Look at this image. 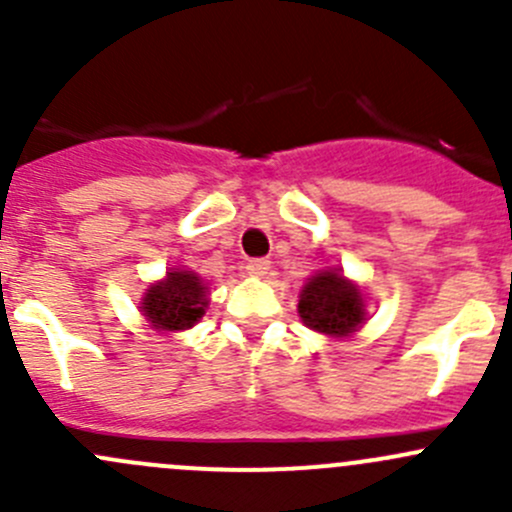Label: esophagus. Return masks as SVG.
Listing matches in <instances>:
<instances>
[{
	"label": "esophagus",
	"mask_w": 512,
	"mask_h": 512,
	"mask_svg": "<svg viewBox=\"0 0 512 512\" xmlns=\"http://www.w3.org/2000/svg\"><path fill=\"white\" fill-rule=\"evenodd\" d=\"M267 270H270V260L267 257H252L245 265V272L252 277H265Z\"/></svg>",
	"instance_id": "obj_1"
}]
</instances>
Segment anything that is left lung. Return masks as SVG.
I'll list each match as a JSON object with an SVG mask.
<instances>
[{"instance_id":"8db88e82","label":"left lung","mask_w":512,"mask_h":512,"mask_svg":"<svg viewBox=\"0 0 512 512\" xmlns=\"http://www.w3.org/2000/svg\"><path fill=\"white\" fill-rule=\"evenodd\" d=\"M364 299L339 272H319L299 294V317L309 329L347 337L364 322Z\"/></svg>"}]
</instances>
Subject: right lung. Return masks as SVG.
<instances>
[{
    "label": "right lung",
    "mask_w": 512,
    "mask_h": 512,
    "mask_svg": "<svg viewBox=\"0 0 512 512\" xmlns=\"http://www.w3.org/2000/svg\"><path fill=\"white\" fill-rule=\"evenodd\" d=\"M208 287L195 272H168L163 282L148 287L143 299V317L160 332L188 329L205 314Z\"/></svg>",
    "instance_id": "add662e5"
}]
</instances>
